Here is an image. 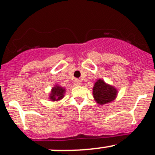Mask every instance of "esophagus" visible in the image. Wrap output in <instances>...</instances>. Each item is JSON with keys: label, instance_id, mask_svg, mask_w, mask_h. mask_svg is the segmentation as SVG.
Masks as SVG:
<instances>
[{"label": "esophagus", "instance_id": "esophagus-1", "mask_svg": "<svg viewBox=\"0 0 155 155\" xmlns=\"http://www.w3.org/2000/svg\"><path fill=\"white\" fill-rule=\"evenodd\" d=\"M74 85H76V86H79V85L81 84V82L80 80H78V79H75L74 80Z\"/></svg>", "mask_w": 155, "mask_h": 155}]
</instances>
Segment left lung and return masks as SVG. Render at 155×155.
I'll return each mask as SVG.
<instances>
[{
  "label": "left lung",
  "instance_id": "obj_1",
  "mask_svg": "<svg viewBox=\"0 0 155 155\" xmlns=\"http://www.w3.org/2000/svg\"><path fill=\"white\" fill-rule=\"evenodd\" d=\"M117 90L99 79L93 87V95L95 101L102 105L114 100L117 96Z\"/></svg>",
  "mask_w": 155,
  "mask_h": 155
}]
</instances>
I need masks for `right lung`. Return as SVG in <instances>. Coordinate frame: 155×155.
<instances>
[{
	"label": "right lung",
	"instance_id": "add662e5",
	"mask_svg": "<svg viewBox=\"0 0 155 155\" xmlns=\"http://www.w3.org/2000/svg\"><path fill=\"white\" fill-rule=\"evenodd\" d=\"M64 92V88L60 87V86H55L54 87L52 88L51 93V95H50V99L54 101L61 100V98H63Z\"/></svg>",
	"mask_w": 155,
	"mask_h": 155
}]
</instances>
